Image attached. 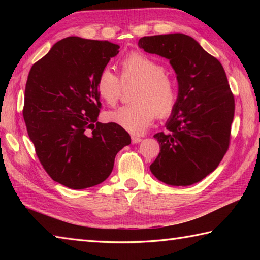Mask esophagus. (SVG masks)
Listing matches in <instances>:
<instances>
[{
	"label": "esophagus",
	"instance_id": "1",
	"mask_svg": "<svg viewBox=\"0 0 260 260\" xmlns=\"http://www.w3.org/2000/svg\"><path fill=\"white\" fill-rule=\"evenodd\" d=\"M142 142V139L139 136H132V143L133 144H139V143Z\"/></svg>",
	"mask_w": 260,
	"mask_h": 260
}]
</instances>
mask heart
<instances>
[{"instance_id":"heart-1","label":"heart","mask_w":260,"mask_h":260,"mask_svg":"<svg viewBox=\"0 0 260 260\" xmlns=\"http://www.w3.org/2000/svg\"><path fill=\"white\" fill-rule=\"evenodd\" d=\"M119 67L120 80L109 68L101 71L96 80L98 96L109 106H114L120 97L121 84L139 82L133 97L136 104L108 112L106 120L131 134H143L156 115L165 118L172 114L178 102V88L161 63L141 52L127 54Z\"/></svg>"}]
</instances>
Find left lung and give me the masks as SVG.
Instances as JSON below:
<instances>
[{"mask_svg":"<svg viewBox=\"0 0 260 260\" xmlns=\"http://www.w3.org/2000/svg\"><path fill=\"white\" fill-rule=\"evenodd\" d=\"M139 47L168 59L179 87L167 132L154 135L161 151L151 172L169 185L194 184L218 168L229 146L235 99L224 69L183 33L143 37Z\"/></svg>","mask_w":260,"mask_h":260,"instance_id":"8db88e82","label":"left lung"}]
</instances>
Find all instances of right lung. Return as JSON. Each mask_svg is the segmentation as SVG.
<instances>
[{
    "label": "right lung",
    "mask_w": 260,
    "mask_h": 260,
    "mask_svg": "<svg viewBox=\"0 0 260 260\" xmlns=\"http://www.w3.org/2000/svg\"><path fill=\"white\" fill-rule=\"evenodd\" d=\"M119 46L68 37L54 43L27 76L23 118L39 161L50 178L69 189L102 183L131 136L98 121L96 80Z\"/></svg>",
    "instance_id": "right-lung-1"
}]
</instances>
